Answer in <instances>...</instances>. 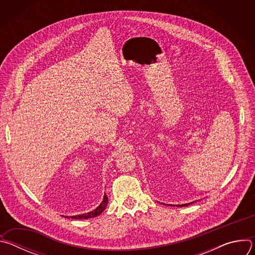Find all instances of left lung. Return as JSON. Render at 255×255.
I'll list each match as a JSON object with an SVG mask.
<instances>
[{"instance_id":"obj_1","label":"left lung","mask_w":255,"mask_h":255,"mask_svg":"<svg viewBox=\"0 0 255 255\" xmlns=\"http://www.w3.org/2000/svg\"><path fill=\"white\" fill-rule=\"evenodd\" d=\"M188 205H191V203H189V204H185V205H177V207H184V206H188Z\"/></svg>"}]
</instances>
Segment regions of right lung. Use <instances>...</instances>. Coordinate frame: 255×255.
Returning a JSON list of instances; mask_svg holds the SVG:
<instances>
[{"instance_id":"right-lung-1","label":"right lung","mask_w":255,"mask_h":255,"mask_svg":"<svg viewBox=\"0 0 255 255\" xmlns=\"http://www.w3.org/2000/svg\"><path fill=\"white\" fill-rule=\"evenodd\" d=\"M108 205V197L105 195L104 196V200L103 202L100 204L99 207H97L94 211L89 212L87 214H83V215H77V216H70L71 219H89V218H94L99 216L100 214H102L104 212V210L107 208Z\"/></svg>"}]
</instances>
